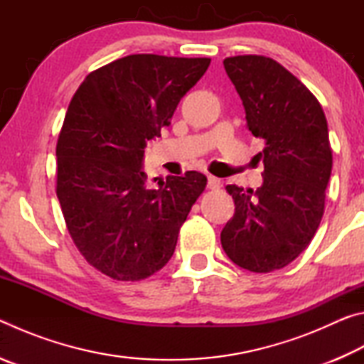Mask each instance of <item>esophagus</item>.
Wrapping results in <instances>:
<instances>
[{
	"label": "esophagus",
	"mask_w": 364,
	"mask_h": 364,
	"mask_svg": "<svg viewBox=\"0 0 364 364\" xmlns=\"http://www.w3.org/2000/svg\"><path fill=\"white\" fill-rule=\"evenodd\" d=\"M220 186H221L220 178L212 176V175L207 176V188H208V189H218Z\"/></svg>",
	"instance_id": "obj_1"
}]
</instances>
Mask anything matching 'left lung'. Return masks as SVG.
Listing matches in <instances>:
<instances>
[{
	"label": "left lung",
	"instance_id": "8db88e82",
	"mask_svg": "<svg viewBox=\"0 0 364 364\" xmlns=\"http://www.w3.org/2000/svg\"><path fill=\"white\" fill-rule=\"evenodd\" d=\"M223 65L249 132L264 141V170L257 191L226 186L236 208L221 245L237 267L269 273L306 249L323 218L332 170L328 122L310 90L276 60L234 56Z\"/></svg>",
	"mask_w": 364,
	"mask_h": 364
}]
</instances>
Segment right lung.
Listing matches in <instances>:
<instances>
[{
	"instance_id": "obj_1",
	"label": "right lung",
	"mask_w": 364,
	"mask_h": 364,
	"mask_svg": "<svg viewBox=\"0 0 364 364\" xmlns=\"http://www.w3.org/2000/svg\"><path fill=\"white\" fill-rule=\"evenodd\" d=\"M208 65L207 58L132 54L91 72L72 97L56 193L80 254L109 278L139 281L164 268L205 188L199 171L151 186L143 164L147 143Z\"/></svg>"
}]
</instances>
